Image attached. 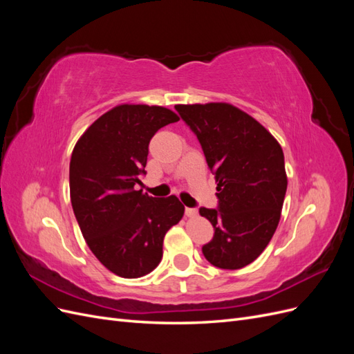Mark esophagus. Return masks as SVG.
Here are the masks:
<instances>
[{"instance_id": "34e87169", "label": "esophagus", "mask_w": 354, "mask_h": 354, "mask_svg": "<svg viewBox=\"0 0 354 354\" xmlns=\"http://www.w3.org/2000/svg\"><path fill=\"white\" fill-rule=\"evenodd\" d=\"M186 216L187 217H196L198 216V209L196 208H186Z\"/></svg>"}]
</instances>
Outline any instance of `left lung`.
<instances>
[{
	"label": "left lung",
	"instance_id": "obj_1",
	"mask_svg": "<svg viewBox=\"0 0 354 354\" xmlns=\"http://www.w3.org/2000/svg\"><path fill=\"white\" fill-rule=\"evenodd\" d=\"M176 111L198 137L218 183L217 208H199L214 227L202 252L218 269H242L264 251L281 220L288 186L282 147L232 104H177Z\"/></svg>",
	"mask_w": 354,
	"mask_h": 354
}]
</instances>
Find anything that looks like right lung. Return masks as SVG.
<instances>
[{"mask_svg":"<svg viewBox=\"0 0 354 354\" xmlns=\"http://www.w3.org/2000/svg\"><path fill=\"white\" fill-rule=\"evenodd\" d=\"M177 121L160 106L121 104L94 121L73 147L71 202L82 236L106 269L127 279L160 263L165 233L185 214L177 196L152 198L134 187L146 176L151 138Z\"/></svg>","mask_w":354,"mask_h":354,"instance_id":"1","label":"right lung"}]
</instances>
